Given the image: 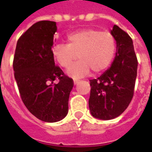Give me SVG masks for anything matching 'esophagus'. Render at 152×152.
Wrapping results in <instances>:
<instances>
[{"label": "esophagus", "instance_id": "esophagus-1", "mask_svg": "<svg viewBox=\"0 0 152 152\" xmlns=\"http://www.w3.org/2000/svg\"><path fill=\"white\" fill-rule=\"evenodd\" d=\"M79 81H80V80H78V79H74V84H75V85H76V84L78 83Z\"/></svg>", "mask_w": 152, "mask_h": 152}]
</instances>
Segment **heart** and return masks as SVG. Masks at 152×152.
Masks as SVG:
<instances>
[{"label": "heart", "instance_id": "obj_1", "mask_svg": "<svg viewBox=\"0 0 152 152\" xmlns=\"http://www.w3.org/2000/svg\"><path fill=\"white\" fill-rule=\"evenodd\" d=\"M67 43L59 42L53 47V56L59 65L67 68L78 56L79 61L69 67V76L79 78L92 71L94 74L105 71L113 61L116 40L109 31L86 28L70 33Z\"/></svg>", "mask_w": 152, "mask_h": 152}]
</instances>
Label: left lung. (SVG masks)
Returning <instances> with one entry per match:
<instances>
[{"instance_id":"left-lung-1","label":"left lung","mask_w":152,"mask_h":152,"mask_svg":"<svg viewBox=\"0 0 152 152\" xmlns=\"http://www.w3.org/2000/svg\"><path fill=\"white\" fill-rule=\"evenodd\" d=\"M111 34L117 42L112 66L97 79L90 80L89 108L92 116L109 120L119 116L131 103L134 94L137 58L131 37L114 25Z\"/></svg>"}]
</instances>
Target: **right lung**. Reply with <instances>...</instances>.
Here are the masks:
<instances>
[{
  "mask_svg": "<svg viewBox=\"0 0 152 152\" xmlns=\"http://www.w3.org/2000/svg\"><path fill=\"white\" fill-rule=\"evenodd\" d=\"M56 22L39 21L18 39L13 68L21 99L30 113L43 122L54 123L68 113L74 82L55 65L52 47ZM58 79L57 84L54 80Z\"/></svg>",
  "mask_w": 152,
  "mask_h": 152,
  "instance_id": "right-lung-1",
  "label": "right lung"
}]
</instances>
